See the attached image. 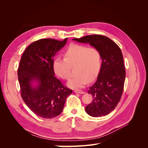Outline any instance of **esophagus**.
Masks as SVG:
<instances>
[{
	"label": "esophagus",
	"mask_w": 148,
	"mask_h": 148,
	"mask_svg": "<svg viewBox=\"0 0 148 148\" xmlns=\"http://www.w3.org/2000/svg\"><path fill=\"white\" fill-rule=\"evenodd\" d=\"M74 92L75 93H78V94H84V92L83 91H81V90H75Z\"/></svg>",
	"instance_id": "esophagus-1"
}]
</instances>
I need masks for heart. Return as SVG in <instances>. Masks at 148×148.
I'll use <instances>...</instances> for the list:
<instances>
[{"instance_id": "1", "label": "heart", "mask_w": 148, "mask_h": 148, "mask_svg": "<svg viewBox=\"0 0 148 148\" xmlns=\"http://www.w3.org/2000/svg\"><path fill=\"white\" fill-rule=\"evenodd\" d=\"M64 59L56 58L53 62V69L58 77L68 79L70 77L71 67H75L77 75L67 83L72 89L83 88L89 82L95 79L102 65L100 51L96 47L73 44L64 53Z\"/></svg>"}]
</instances>
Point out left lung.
Instances as JSON below:
<instances>
[{
    "label": "left lung",
    "mask_w": 148,
    "mask_h": 148,
    "mask_svg": "<svg viewBox=\"0 0 148 148\" xmlns=\"http://www.w3.org/2000/svg\"><path fill=\"white\" fill-rule=\"evenodd\" d=\"M73 40L97 48L102 60L96 82L88 92L92 95V101L85 110L93 117L109 114L117 106L123 91L125 70L122 51L117 44L102 35L85 36Z\"/></svg>",
    "instance_id": "8db88e82"
}]
</instances>
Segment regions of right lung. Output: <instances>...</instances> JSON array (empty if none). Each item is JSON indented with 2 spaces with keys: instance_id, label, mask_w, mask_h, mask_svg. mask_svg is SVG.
<instances>
[{
  "instance_id": "1",
  "label": "right lung",
  "mask_w": 148,
  "mask_h": 148,
  "mask_svg": "<svg viewBox=\"0 0 148 148\" xmlns=\"http://www.w3.org/2000/svg\"><path fill=\"white\" fill-rule=\"evenodd\" d=\"M66 41L39 39L28 46L21 58L18 69L21 96L29 108L42 118L60 115L72 92L55 77L53 69V58Z\"/></svg>"
}]
</instances>
